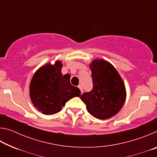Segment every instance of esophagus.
Returning <instances> with one entry per match:
<instances>
[{
  "instance_id": "34e87169",
  "label": "esophagus",
  "mask_w": 157,
  "mask_h": 157,
  "mask_svg": "<svg viewBox=\"0 0 157 157\" xmlns=\"http://www.w3.org/2000/svg\"><path fill=\"white\" fill-rule=\"evenodd\" d=\"M78 88H79V89H80V91H81V93L82 94V93H83V89H82V86H81V85H79Z\"/></svg>"
}]
</instances>
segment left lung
Here are the masks:
<instances>
[{
    "label": "left lung",
    "mask_w": 157,
    "mask_h": 157,
    "mask_svg": "<svg viewBox=\"0 0 157 157\" xmlns=\"http://www.w3.org/2000/svg\"><path fill=\"white\" fill-rule=\"evenodd\" d=\"M93 89L81 95L88 112L100 120L109 118L118 112L126 99L123 79L116 68L103 59H95L90 64Z\"/></svg>",
    "instance_id": "8db88e82"
}]
</instances>
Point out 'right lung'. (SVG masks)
I'll list each match as a JSON object with an SVG mask.
<instances>
[{"label": "right lung", "instance_id": "right-lung-1", "mask_svg": "<svg viewBox=\"0 0 157 157\" xmlns=\"http://www.w3.org/2000/svg\"><path fill=\"white\" fill-rule=\"evenodd\" d=\"M62 68L59 61L53 65L48 63L36 71L31 80L32 102L37 109L46 115L59 112L69 100L80 96V90L71 84L69 74L62 75Z\"/></svg>", "mask_w": 157, "mask_h": 157}]
</instances>
